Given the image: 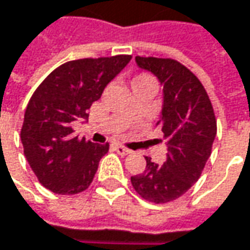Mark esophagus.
<instances>
[{
  "label": "esophagus",
  "instance_id": "obj_1",
  "mask_svg": "<svg viewBox=\"0 0 250 250\" xmlns=\"http://www.w3.org/2000/svg\"><path fill=\"white\" fill-rule=\"evenodd\" d=\"M116 151L120 154V156H127V154H130L131 153V150H128L125 146H122V145H116Z\"/></svg>",
  "mask_w": 250,
  "mask_h": 250
}]
</instances>
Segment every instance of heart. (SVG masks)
I'll return each mask as SVG.
<instances>
[{
  "label": "heart",
  "mask_w": 250,
  "mask_h": 250,
  "mask_svg": "<svg viewBox=\"0 0 250 250\" xmlns=\"http://www.w3.org/2000/svg\"><path fill=\"white\" fill-rule=\"evenodd\" d=\"M148 83L154 84V81H153V79H151L150 76L140 74V76H137V77H134V79L131 80V87H133V85H139V84H148Z\"/></svg>",
  "instance_id": "heart-1"
}]
</instances>
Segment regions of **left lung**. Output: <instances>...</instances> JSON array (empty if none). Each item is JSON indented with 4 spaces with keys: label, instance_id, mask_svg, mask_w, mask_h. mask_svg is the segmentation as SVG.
I'll return each instance as SVG.
<instances>
[{
    "label": "left lung",
    "instance_id": "obj_1",
    "mask_svg": "<svg viewBox=\"0 0 250 250\" xmlns=\"http://www.w3.org/2000/svg\"><path fill=\"white\" fill-rule=\"evenodd\" d=\"M136 62L163 85L157 125L167 140V154L163 165L146 157V170L131 176V185L145 200L167 203L200 177L216 137L215 113L203 84L179 61L137 56Z\"/></svg>",
    "mask_w": 250,
    "mask_h": 250
}]
</instances>
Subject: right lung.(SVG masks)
Here are the masks:
<instances>
[{"instance_id": "add662e5", "label": "right lung", "mask_w": 250, "mask_h": 250, "mask_svg": "<svg viewBox=\"0 0 250 250\" xmlns=\"http://www.w3.org/2000/svg\"><path fill=\"white\" fill-rule=\"evenodd\" d=\"M131 56L83 58L64 62L30 99L21 142L40 183L57 194H77L94 179L108 143L94 145L73 136L71 123L87 120V110Z\"/></svg>"}]
</instances>
